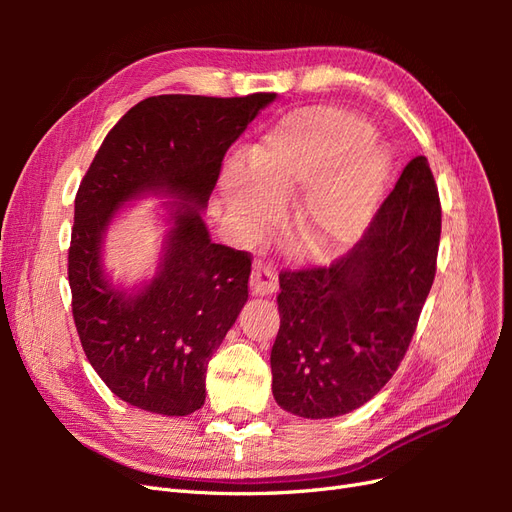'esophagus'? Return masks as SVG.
<instances>
[{"mask_svg": "<svg viewBox=\"0 0 512 512\" xmlns=\"http://www.w3.org/2000/svg\"><path fill=\"white\" fill-rule=\"evenodd\" d=\"M250 290L256 297H267V294H273L277 290V275L275 269L265 265V262L258 260L254 269H252V277H250Z\"/></svg>", "mask_w": 512, "mask_h": 512, "instance_id": "1", "label": "esophagus"}]
</instances>
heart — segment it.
Masks as SVG:
<instances>
[{
  "mask_svg": "<svg viewBox=\"0 0 512 512\" xmlns=\"http://www.w3.org/2000/svg\"><path fill=\"white\" fill-rule=\"evenodd\" d=\"M359 117L312 108L284 119L247 158V175L230 170L224 198L243 235H258L301 190L292 213V245L331 256L361 237L374 215L389 156Z\"/></svg>",
  "mask_w": 512,
  "mask_h": 512,
  "instance_id": "obj_1",
  "label": "heart"
}]
</instances>
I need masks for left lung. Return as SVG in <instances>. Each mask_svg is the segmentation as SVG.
I'll return each instance as SVG.
<instances>
[{
	"mask_svg": "<svg viewBox=\"0 0 512 512\" xmlns=\"http://www.w3.org/2000/svg\"><path fill=\"white\" fill-rule=\"evenodd\" d=\"M442 209L425 156L408 162L363 239L329 267L280 273L273 397L333 418L393 378L436 277Z\"/></svg>",
	"mask_w": 512,
	"mask_h": 512,
	"instance_id": "8db88e82",
	"label": "left lung"
}]
</instances>
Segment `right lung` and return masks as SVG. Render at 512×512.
Wrapping results in <instances>:
<instances>
[{
	"label": "right lung",
	"instance_id": "right-lung-1",
	"mask_svg": "<svg viewBox=\"0 0 512 512\" xmlns=\"http://www.w3.org/2000/svg\"><path fill=\"white\" fill-rule=\"evenodd\" d=\"M275 94L153 96L106 134L74 198L72 316L87 359L119 399L164 416L205 404L213 352L247 301L252 258L213 243L200 218L228 147ZM175 197L154 280L126 293L101 267L107 224L130 199Z\"/></svg>",
	"mask_w": 512,
	"mask_h": 512
}]
</instances>
